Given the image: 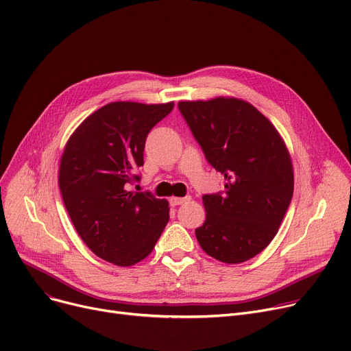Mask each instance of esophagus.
Masks as SVG:
<instances>
[{
	"label": "esophagus",
	"instance_id": "obj_1",
	"mask_svg": "<svg viewBox=\"0 0 351 351\" xmlns=\"http://www.w3.org/2000/svg\"><path fill=\"white\" fill-rule=\"evenodd\" d=\"M192 197L191 196H185V197H172L171 199V204L173 205V206H179V205H183V204H188V202L191 200Z\"/></svg>",
	"mask_w": 351,
	"mask_h": 351
}]
</instances>
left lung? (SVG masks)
Listing matches in <instances>:
<instances>
[{
    "label": "left lung",
    "mask_w": 351,
    "mask_h": 351,
    "mask_svg": "<svg viewBox=\"0 0 351 351\" xmlns=\"http://www.w3.org/2000/svg\"><path fill=\"white\" fill-rule=\"evenodd\" d=\"M208 162L225 176V192L204 195L205 223L196 239L213 259L237 265L269 246L291 202L294 176L287 146L252 104L232 97L180 101Z\"/></svg>",
    "instance_id": "1"
}]
</instances>
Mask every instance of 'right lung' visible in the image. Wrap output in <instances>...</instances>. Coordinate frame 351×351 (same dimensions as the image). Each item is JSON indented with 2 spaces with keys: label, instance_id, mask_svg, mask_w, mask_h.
Wrapping results in <instances>:
<instances>
[{
  "label": "right lung",
  "instance_id": "right-lung-1",
  "mask_svg": "<svg viewBox=\"0 0 351 351\" xmlns=\"http://www.w3.org/2000/svg\"><path fill=\"white\" fill-rule=\"evenodd\" d=\"M173 109L168 104L110 102L69 136L60 163L64 205L84 243L101 259L132 266L149 254L169 220V204L128 191L143 165L151 129Z\"/></svg>",
  "mask_w": 351,
  "mask_h": 351
}]
</instances>
